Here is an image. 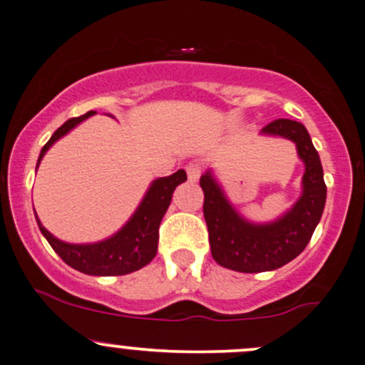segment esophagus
<instances>
[{"label": "esophagus", "instance_id": "esophagus-1", "mask_svg": "<svg viewBox=\"0 0 365 365\" xmlns=\"http://www.w3.org/2000/svg\"><path fill=\"white\" fill-rule=\"evenodd\" d=\"M185 171H187V176H189L190 182H195V180H199V176H201L202 168H201V164L190 163L185 166Z\"/></svg>", "mask_w": 365, "mask_h": 365}]
</instances>
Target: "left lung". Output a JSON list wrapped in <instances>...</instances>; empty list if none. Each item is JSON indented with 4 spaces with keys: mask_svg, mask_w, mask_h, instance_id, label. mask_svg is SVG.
Here are the masks:
<instances>
[{
    "mask_svg": "<svg viewBox=\"0 0 365 365\" xmlns=\"http://www.w3.org/2000/svg\"><path fill=\"white\" fill-rule=\"evenodd\" d=\"M262 133L292 140L299 157L304 160L302 195L285 217L266 225L248 224L229 205L210 171L199 180L205 192L202 213L213 259L240 273L273 271L294 260L312 240L327 197L320 157L304 125L289 118H276Z\"/></svg>",
    "mask_w": 365,
    "mask_h": 365,
    "instance_id": "obj_1",
    "label": "left lung"
}]
</instances>
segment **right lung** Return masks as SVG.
I'll return each instance as SVG.
<instances>
[{
    "instance_id": "1",
    "label": "right lung",
    "mask_w": 365,
    "mask_h": 365,
    "mask_svg": "<svg viewBox=\"0 0 365 365\" xmlns=\"http://www.w3.org/2000/svg\"><path fill=\"white\" fill-rule=\"evenodd\" d=\"M94 113L96 112L91 110V112L82 115V117H75L64 122L52 134V138L45 143V147L41 148L38 164H40L45 152L52 147L53 141L59 140L61 136H64L76 124H80V122L86 120L87 117H91ZM185 180L187 175L183 170L173 173L171 176H164V178L155 180L150 189H148L147 195L143 197V201H141L140 208L131 217V220L115 234V236L101 241V243H64V241H59L57 237H53L36 218L38 227H40L41 234L47 237L53 252L68 266H71L73 269L92 276L129 274L133 271H138L143 266H147L153 257H155L157 243H159L160 220H163L164 213H166L168 206H170L171 195L175 192L176 185L183 183Z\"/></svg>"
}]
</instances>
